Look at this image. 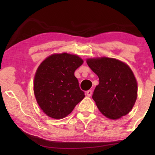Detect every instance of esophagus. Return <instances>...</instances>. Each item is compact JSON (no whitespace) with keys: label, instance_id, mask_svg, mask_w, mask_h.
Segmentation results:
<instances>
[{"label":"esophagus","instance_id":"1","mask_svg":"<svg viewBox=\"0 0 155 155\" xmlns=\"http://www.w3.org/2000/svg\"><path fill=\"white\" fill-rule=\"evenodd\" d=\"M92 91L91 90L87 91L86 94H87V97H90L91 95H92Z\"/></svg>","mask_w":155,"mask_h":155}]
</instances>
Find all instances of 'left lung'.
Instances as JSON below:
<instances>
[{"mask_svg": "<svg viewBox=\"0 0 155 155\" xmlns=\"http://www.w3.org/2000/svg\"><path fill=\"white\" fill-rule=\"evenodd\" d=\"M86 62L99 80L92 95L99 111L111 120L127 115L137 97V82L129 65L104 56L87 58Z\"/></svg>", "mask_w": 155, "mask_h": 155, "instance_id": "obj_1", "label": "left lung"}]
</instances>
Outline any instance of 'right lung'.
Segmentation results:
<instances>
[{
	"label": "right lung",
	"mask_w": 155,
	"mask_h": 155,
	"mask_svg": "<svg viewBox=\"0 0 155 155\" xmlns=\"http://www.w3.org/2000/svg\"><path fill=\"white\" fill-rule=\"evenodd\" d=\"M83 62L78 55L64 52L50 55L37 68L34 93L40 109L48 117H66L85 97L74 75Z\"/></svg>",
	"instance_id": "right-lung-1"
}]
</instances>
